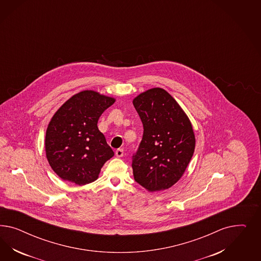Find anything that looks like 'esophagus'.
<instances>
[{
	"mask_svg": "<svg viewBox=\"0 0 261 261\" xmlns=\"http://www.w3.org/2000/svg\"><path fill=\"white\" fill-rule=\"evenodd\" d=\"M123 155H124V153H123V149L119 148V149H117V150H116V156H117V157L120 158V157H122Z\"/></svg>",
	"mask_w": 261,
	"mask_h": 261,
	"instance_id": "obj_1",
	"label": "esophagus"
}]
</instances>
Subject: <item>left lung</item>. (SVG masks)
<instances>
[{"mask_svg": "<svg viewBox=\"0 0 261 261\" xmlns=\"http://www.w3.org/2000/svg\"><path fill=\"white\" fill-rule=\"evenodd\" d=\"M133 104L143 124L132 163L135 181L150 192L168 190L182 178L195 149L191 122L162 88L137 95Z\"/></svg>", "mask_w": 261, "mask_h": 261, "instance_id": "left-lung-1", "label": "left lung"}]
</instances>
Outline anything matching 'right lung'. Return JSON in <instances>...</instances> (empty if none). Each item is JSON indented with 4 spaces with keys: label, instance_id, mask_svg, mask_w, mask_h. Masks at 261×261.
Here are the masks:
<instances>
[{
    "label": "right lung",
    "instance_id": "1",
    "mask_svg": "<svg viewBox=\"0 0 261 261\" xmlns=\"http://www.w3.org/2000/svg\"><path fill=\"white\" fill-rule=\"evenodd\" d=\"M116 101L93 90L72 95L50 119L45 139L46 157L62 180L79 186L94 182L114 156L97 121Z\"/></svg>",
    "mask_w": 261,
    "mask_h": 261
}]
</instances>
